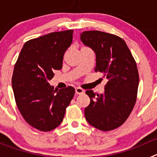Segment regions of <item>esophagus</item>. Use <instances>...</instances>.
Listing matches in <instances>:
<instances>
[{"instance_id":"34e87169","label":"esophagus","mask_w":157,"mask_h":157,"mask_svg":"<svg viewBox=\"0 0 157 157\" xmlns=\"http://www.w3.org/2000/svg\"><path fill=\"white\" fill-rule=\"evenodd\" d=\"M85 90H83V89L80 88V87H76L75 88V94H84Z\"/></svg>"}]
</instances>
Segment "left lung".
Listing matches in <instances>:
<instances>
[{"label": "left lung", "instance_id": "left-lung-1", "mask_svg": "<svg viewBox=\"0 0 157 157\" xmlns=\"http://www.w3.org/2000/svg\"><path fill=\"white\" fill-rule=\"evenodd\" d=\"M80 35L83 44L95 52V71L107 79L103 94L86 92L90 98L84 111L86 120L102 131L115 130L127 120L135 105L139 83L137 64L121 37L99 30Z\"/></svg>", "mask_w": 157, "mask_h": 157}]
</instances>
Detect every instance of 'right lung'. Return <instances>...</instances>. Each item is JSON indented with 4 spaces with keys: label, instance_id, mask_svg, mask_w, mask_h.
Segmentation results:
<instances>
[{
    "label": "right lung",
    "instance_id": "1",
    "mask_svg": "<svg viewBox=\"0 0 157 157\" xmlns=\"http://www.w3.org/2000/svg\"><path fill=\"white\" fill-rule=\"evenodd\" d=\"M73 30L52 32L25 43L14 67L12 85L19 112L29 125L50 131L62 123L75 94L67 86L56 90L48 81L60 70Z\"/></svg>",
    "mask_w": 157,
    "mask_h": 157
}]
</instances>
